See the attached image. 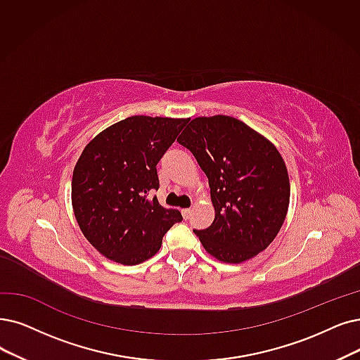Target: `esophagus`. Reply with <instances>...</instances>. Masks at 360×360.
Wrapping results in <instances>:
<instances>
[{
  "label": "esophagus",
  "mask_w": 360,
  "mask_h": 360,
  "mask_svg": "<svg viewBox=\"0 0 360 360\" xmlns=\"http://www.w3.org/2000/svg\"><path fill=\"white\" fill-rule=\"evenodd\" d=\"M181 214H183V217L188 220L189 217H191V214H192V210L191 208H184V210H181Z\"/></svg>",
  "instance_id": "1"
}]
</instances>
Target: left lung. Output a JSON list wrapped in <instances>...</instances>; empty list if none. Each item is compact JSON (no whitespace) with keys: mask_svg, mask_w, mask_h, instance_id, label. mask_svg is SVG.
Returning a JSON list of instances; mask_svg holds the SVG:
<instances>
[{"mask_svg":"<svg viewBox=\"0 0 360 360\" xmlns=\"http://www.w3.org/2000/svg\"><path fill=\"white\" fill-rule=\"evenodd\" d=\"M208 177L212 224L195 230L220 262L242 263L276 238L290 204V179L278 149L239 120L195 118L177 139Z\"/></svg>","mask_w":360,"mask_h":360,"instance_id":"8db88e82","label":"left lung"}]
</instances>
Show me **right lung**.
<instances>
[{
  "instance_id": "add662e5",
  "label": "right lung",
  "mask_w": 360,
  "mask_h": 360,
  "mask_svg": "<svg viewBox=\"0 0 360 360\" xmlns=\"http://www.w3.org/2000/svg\"><path fill=\"white\" fill-rule=\"evenodd\" d=\"M188 120L137 115L96 136L75 165L72 205L84 236L106 258L134 266L153 257L179 210L164 208L156 165Z\"/></svg>"
}]
</instances>
